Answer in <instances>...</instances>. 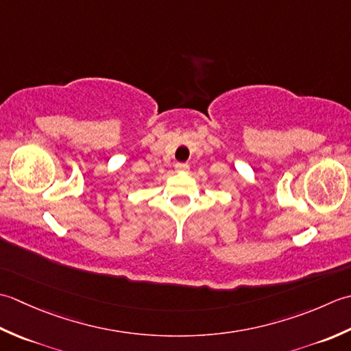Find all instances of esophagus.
I'll return each instance as SVG.
<instances>
[{"label": "esophagus", "instance_id": "1", "mask_svg": "<svg viewBox=\"0 0 351 351\" xmlns=\"http://www.w3.org/2000/svg\"><path fill=\"white\" fill-rule=\"evenodd\" d=\"M176 171H178V173H188L189 165H188V163H177Z\"/></svg>", "mask_w": 351, "mask_h": 351}]
</instances>
